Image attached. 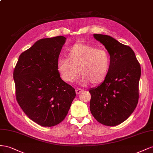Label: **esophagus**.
Listing matches in <instances>:
<instances>
[{
	"mask_svg": "<svg viewBox=\"0 0 153 153\" xmlns=\"http://www.w3.org/2000/svg\"><path fill=\"white\" fill-rule=\"evenodd\" d=\"M82 91V89H81V88H76V94H79L80 93H81V91Z\"/></svg>",
	"mask_w": 153,
	"mask_h": 153,
	"instance_id": "1",
	"label": "esophagus"
}]
</instances>
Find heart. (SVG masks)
<instances>
[{
  "mask_svg": "<svg viewBox=\"0 0 153 153\" xmlns=\"http://www.w3.org/2000/svg\"><path fill=\"white\" fill-rule=\"evenodd\" d=\"M58 70L62 79L73 82L82 75L81 83L99 85L106 79L110 67V57L103 49L86 43H77L68 49L67 58L60 57Z\"/></svg>",
  "mask_w": 153,
  "mask_h": 153,
  "instance_id": "1",
  "label": "heart"
}]
</instances>
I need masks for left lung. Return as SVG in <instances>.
Masks as SVG:
<instances>
[{"instance_id": "obj_1", "label": "left lung", "mask_w": 153, "mask_h": 153, "mask_svg": "<svg viewBox=\"0 0 153 153\" xmlns=\"http://www.w3.org/2000/svg\"><path fill=\"white\" fill-rule=\"evenodd\" d=\"M94 36L110 54V67L102 83L89 90L90 110L99 123L115 126L127 119L137 107L141 67L130 47L108 35Z\"/></svg>"}]
</instances>
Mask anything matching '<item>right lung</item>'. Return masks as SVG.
<instances>
[{"instance_id":"add662e5","label":"right lung","mask_w":153,"mask_h":153,"mask_svg":"<svg viewBox=\"0 0 153 153\" xmlns=\"http://www.w3.org/2000/svg\"><path fill=\"white\" fill-rule=\"evenodd\" d=\"M65 41L63 36L37 41L20 55L14 69L17 102L30 119L43 127L62 122L76 97L57 67Z\"/></svg>"}]
</instances>
